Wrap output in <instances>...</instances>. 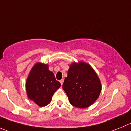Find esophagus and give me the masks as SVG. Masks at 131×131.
<instances>
[{"mask_svg": "<svg viewBox=\"0 0 131 131\" xmlns=\"http://www.w3.org/2000/svg\"><path fill=\"white\" fill-rule=\"evenodd\" d=\"M59 82H60V83L61 84V85H62L63 84V82H64V79H61V80L59 81Z\"/></svg>", "mask_w": 131, "mask_h": 131, "instance_id": "esophagus-1", "label": "esophagus"}]
</instances>
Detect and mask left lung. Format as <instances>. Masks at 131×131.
<instances>
[{
	"mask_svg": "<svg viewBox=\"0 0 131 131\" xmlns=\"http://www.w3.org/2000/svg\"><path fill=\"white\" fill-rule=\"evenodd\" d=\"M69 102L77 108L89 107L98 98L101 85L98 76L89 64L72 63L63 85Z\"/></svg>",
	"mask_w": 131,
	"mask_h": 131,
	"instance_id": "8db88e82",
	"label": "left lung"
}]
</instances>
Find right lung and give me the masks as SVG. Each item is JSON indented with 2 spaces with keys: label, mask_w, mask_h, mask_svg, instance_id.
<instances>
[{
  "label": "right lung",
  "mask_w": 131,
  "mask_h": 131,
  "mask_svg": "<svg viewBox=\"0 0 131 131\" xmlns=\"http://www.w3.org/2000/svg\"><path fill=\"white\" fill-rule=\"evenodd\" d=\"M61 86L47 64L38 63L31 69L26 83L27 95L39 107L48 105L55 92Z\"/></svg>",
  "instance_id": "obj_1"
}]
</instances>
